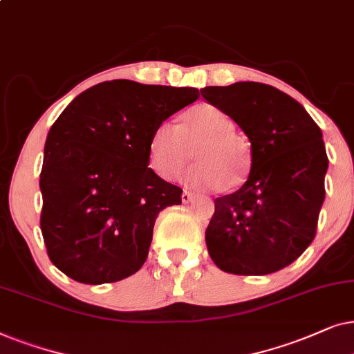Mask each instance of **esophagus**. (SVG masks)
<instances>
[{"label": "esophagus", "mask_w": 354, "mask_h": 354, "mask_svg": "<svg viewBox=\"0 0 354 354\" xmlns=\"http://www.w3.org/2000/svg\"><path fill=\"white\" fill-rule=\"evenodd\" d=\"M181 201L185 202V204H187V202H191V201H192V194H191V192H187V191L183 192V194H181Z\"/></svg>", "instance_id": "esophagus-1"}]
</instances>
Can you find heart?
Here are the masks:
<instances>
[{
	"mask_svg": "<svg viewBox=\"0 0 354 354\" xmlns=\"http://www.w3.org/2000/svg\"><path fill=\"white\" fill-rule=\"evenodd\" d=\"M232 118L210 103H199L181 115L180 126L160 122L149 142V163L157 176L173 181L180 176L194 150L197 163L186 174L196 189L238 187L251 169V153L233 133Z\"/></svg>",
	"mask_w": 354,
	"mask_h": 354,
	"instance_id": "obj_1",
	"label": "heart"
}]
</instances>
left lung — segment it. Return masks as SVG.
<instances>
[{
	"label": "left lung",
	"mask_w": 354,
	"mask_h": 354,
	"mask_svg": "<svg viewBox=\"0 0 354 354\" xmlns=\"http://www.w3.org/2000/svg\"><path fill=\"white\" fill-rule=\"evenodd\" d=\"M251 142V173L241 189L215 199L205 230L212 261L234 275L279 272L315 236L328 167L322 131L303 105L261 82L201 88Z\"/></svg>",
	"instance_id": "8db88e82"
}]
</instances>
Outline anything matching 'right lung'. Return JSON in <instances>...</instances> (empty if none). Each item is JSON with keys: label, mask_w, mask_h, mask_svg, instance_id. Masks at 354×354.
<instances>
[{"label": "right lung", "mask_w": 354, "mask_h": 354, "mask_svg": "<svg viewBox=\"0 0 354 354\" xmlns=\"http://www.w3.org/2000/svg\"><path fill=\"white\" fill-rule=\"evenodd\" d=\"M197 97L192 87L116 79L87 88L53 122L40 228L50 261L69 279L113 283L144 266L155 220L183 192L149 168L150 138Z\"/></svg>", "instance_id": "add662e5"}]
</instances>
